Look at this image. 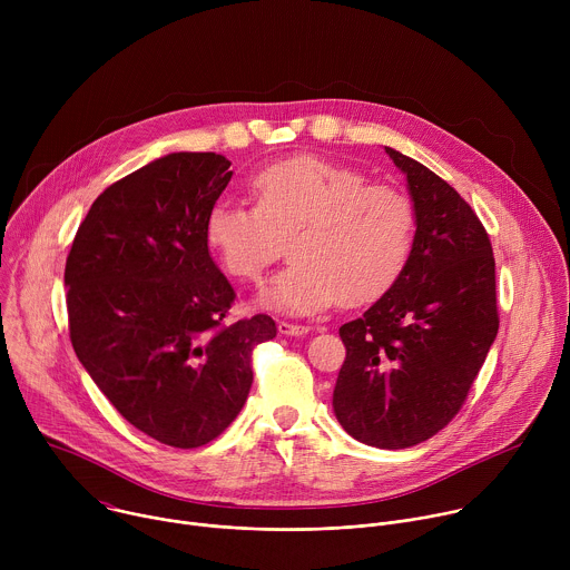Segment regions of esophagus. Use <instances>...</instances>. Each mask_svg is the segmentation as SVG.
Here are the masks:
<instances>
[{"label": "esophagus", "instance_id": "1", "mask_svg": "<svg viewBox=\"0 0 570 570\" xmlns=\"http://www.w3.org/2000/svg\"><path fill=\"white\" fill-rule=\"evenodd\" d=\"M277 330L282 336H304L308 334V327H304V324H293V322H277Z\"/></svg>", "mask_w": 570, "mask_h": 570}]
</instances>
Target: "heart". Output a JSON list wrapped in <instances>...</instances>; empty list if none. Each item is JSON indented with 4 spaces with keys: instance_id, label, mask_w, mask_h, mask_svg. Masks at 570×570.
I'll return each instance as SVG.
<instances>
[{
    "instance_id": "1",
    "label": "heart",
    "mask_w": 570,
    "mask_h": 570,
    "mask_svg": "<svg viewBox=\"0 0 570 570\" xmlns=\"http://www.w3.org/2000/svg\"><path fill=\"white\" fill-rule=\"evenodd\" d=\"M255 207L218 198L205 218V240L220 268L259 282L291 240L293 264L262 293L259 304L288 315L365 304L399 277L413 248L415 212L403 191L367 185L356 169L299 155L250 180Z\"/></svg>"
}]
</instances>
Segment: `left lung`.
<instances>
[{"instance_id":"8db88e82","label":"left lung","mask_w":570,"mask_h":570,"mask_svg":"<svg viewBox=\"0 0 570 570\" xmlns=\"http://www.w3.org/2000/svg\"><path fill=\"white\" fill-rule=\"evenodd\" d=\"M385 153L409 183L413 248L394 284L341 327L334 413L367 446L409 449L458 415L499 334L497 264L460 194L417 159Z\"/></svg>"}]
</instances>
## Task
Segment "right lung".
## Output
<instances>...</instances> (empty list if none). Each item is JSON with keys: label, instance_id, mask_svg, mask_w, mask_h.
<instances>
[{"label": "right lung", "instance_id": "add662e5", "mask_svg": "<svg viewBox=\"0 0 570 570\" xmlns=\"http://www.w3.org/2000/svg\"><path fill=\"white\" fill-rule=\"evenodd\" d=\"M229 165L187 150L148 161L92 203L65 266L78 361L121 417L176 449L234 422L253 350L277 336L271 315L225 322L236 295L209 255L205 218Z\"/></svg>", "mask_w": 570, "mask_h": 570}]
</instances>
